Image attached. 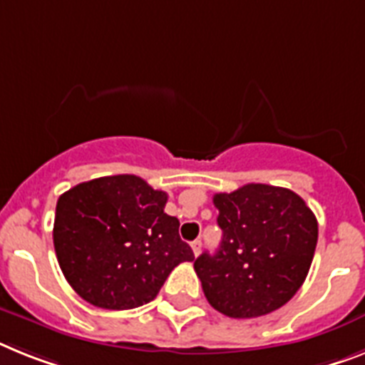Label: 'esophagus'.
Returning a JSON list of instances; mask_svg holds the SVG:
<instances>
[{
	"label": "esophagus",
	"instance_id": "obj_1",
	"mask_svg": "<svg viewBox=\"0 0 365 365\" xmlns=\"http://www.w3.org/2000/svg\"><path fill=\"white\" fill-rule=\"evenodd\" d=\"M200 247H202L200 240H195L191 243V249H192V254H195V256H198V254H200Z\"/></svg>",
	"mask_w": 365,
	"mask_h": 365
}]
</instances>
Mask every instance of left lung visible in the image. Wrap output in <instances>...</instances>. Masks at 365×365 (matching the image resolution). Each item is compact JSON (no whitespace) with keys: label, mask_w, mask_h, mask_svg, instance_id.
<instances>
[{"label":"left lung","mask_w":365,"mask_h":365,"mask_svg":"<svg viewBox=\"0 0 365 365\" xmlns=\"http://www.w3.org/2000/svg\"><path fill=\"white\" fill-rule=\"evenodd\" d=\"M222 241L195 259L202 289L217 312L250 319L286 304L310 271L317 219L297 192L247 183L217 192Z\"/></svg>","instance_id":"8db88e82"}]
</instances>
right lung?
<instances>
[{
    "mask_svg": "<svg viewBox=\"0 0 365 365\" xmlns=\"http://www.w3.org/2000/svg\"><path fill=\"white\" fill-rule=\"evenodd\" d=\"M165 204L167 192L133 174L96 178L63 192L53 247L73 292L106 310L154 301L170 271L195 259Z\"/></svg>",
    "mask_w": 365,
    "mask_h": 365,
    "instance_id": "right-lung-1",
    "label": "right lung"
}]
</instances>
